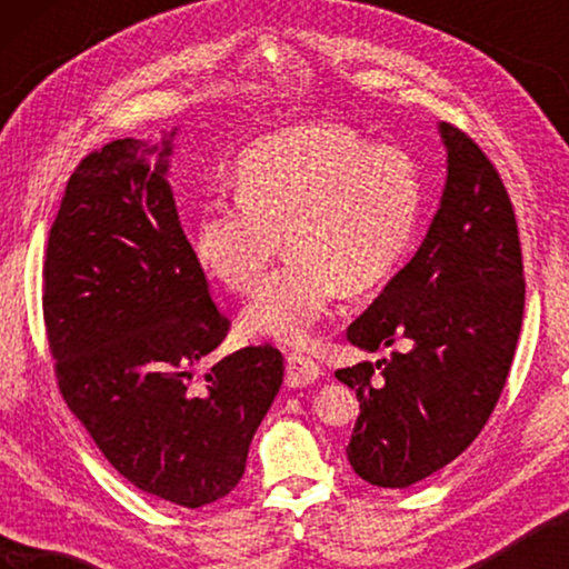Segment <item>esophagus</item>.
<instances>
[{"instance_id": "obj_1", "label": "esophagus", "mask_w": 569, "mask_h": 569, "mask_svg": "<svg viewBox=\"0 0 569 569\" xmlns=\"http://www.w3.org/2000/svg\"><path fill=\"white\" fill-rule=\"evenodd\" d=\"M321 378V368L310 360V357L302 355H290L287 357V372H284V383L290 388H306L310 383Z\"/></svg>"}]
</instances>
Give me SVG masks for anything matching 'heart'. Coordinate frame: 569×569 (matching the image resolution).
Instances as JSON below:
<instances>
[{"label":"heart","mask_w":569,"mask_h":569,"mask_svg":"<svg viewBox=\"0 0 569 569\" xmlns=\"http://www.w3.org/2000/svg\"><path fill=\"white\" fill-rule=\"evenodd\" d=\"M236 201L214 199L193 224V256L207 277L251 292L240 316L251 339L306 347L341 292L376 290L415 243L422 178L399 147H370L341 121L277 131L243 152L232 173Z\"/></svg>","instance_id":"obj_1"}]
</instances>
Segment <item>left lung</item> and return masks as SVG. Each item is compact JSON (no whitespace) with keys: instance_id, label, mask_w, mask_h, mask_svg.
I'll use <instances>...</instances> for the list:
<instances>
[{"instance_id":"8db88e82","label":"left lung","mask_w":569,"mask_h":569,"mask_svg":"<svg viewBox=\"0 0 569 569\" xmlns=\"http://www.w3.org/2000/svg\"><path fill=\"white\" fill-rule=\"evenodd\" d=\"M446 186L422 246L347 329L388 360L337 370L360 417L347 458L376 487L407 489L440 471L487 425L523 323V261L508 191L463 131L438 123Z\"/></svg>"}]
</instances>
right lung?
Segmentation results:
<instances>
[{
  "instance_id": "1",
  "label": "right lung",
  "mask_w": 569,
  "mask_h": 569,
  "mask_svg": "<svg viewBox=\"0 0 569 569\" xmlns=\"http://www.w3.org/2000/svg\"><path fill=\"white\" fill-rule=\"evenodd\" d=\"M176 134L116 139L80 162L49 232L43 318L61 396L108 463L158 500L201 508L238 487L284 368L261 345L193 376L228 318L178 220Z\"/></svg>"
}]
</instances>
